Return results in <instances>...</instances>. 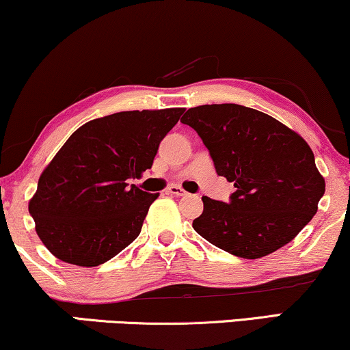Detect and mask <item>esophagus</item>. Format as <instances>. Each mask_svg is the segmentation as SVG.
<instances>
[{
	"instance_id": "esophagus-1",
	"label": "esophagus",
	"mask_w": 350,
	"mask_h": 350,
	"mask_svg": "<svg viewBox=\"0 0 350 350\" xmlns=\"http://www.w3.org/2000/svg\"><path fill=\"white\" fill-rule=\"evenodd\" d=\"M167 193H170V195H174V196H187L188 195V193L185 191V189L180 188V187L167 188Z\"/></svg>"
}]
</instances>
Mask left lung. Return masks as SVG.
Listing matches in <instances>:
<instances>
[{"label":"left lung","mask_w":350,"mask_h":350,"mask_svg":"<svg viewBox=\"0 0 350 350\" xmlns=\"http://www.w3.org/2000/svg\"><path fill=\"white\" fill-rule=\"evenodd\" d=\"M182 123L200 135L217 175L237 188L228 202L202 196L204 209L193 221L202 239L256 260L294 240L312 221L325 178L299 133L237 103L195 107Z\"/></svg>","instance_id":"1"}]
</instances>
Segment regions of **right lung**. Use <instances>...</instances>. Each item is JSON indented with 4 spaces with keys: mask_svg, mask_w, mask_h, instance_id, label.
<instances>
[{
    "mask_svg": "<svg viewBox=\"0 0 350 350\" xmlns=\"http://www.w3.org/2000/svg\"><path fill=\"white\" fill-rule=\"evenodd\" d=\"M183 111H120L90 120L68 137L29 201L38 239L53 256L94 267L136 240L159 193L129 180L152 167L159 144Z\"/></svg>",
    "mask_w": 350,
    "mask_h": 350,
    "instance_id": "add662e5",
    "label": "right lung"
}]
</instances>
